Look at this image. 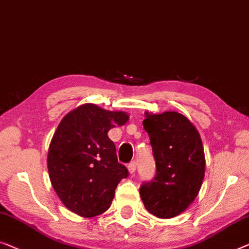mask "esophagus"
Instances as JSON below:
<instances>
[{"label":"esophagus","instance_id":"obj_1","mask_svg":"<svg viewBox=\"0 0 249 249\" xmlns=\"http://www.w3.org/2000/svg\"><path fill=\"white\" fill-rule=\"evenodd\" d=\"M127 169L129 171V174H134L135 173V170H136V162H135V161H132V162L128 164Z\"/></svg>","mask_w":249,"mask_h":249}]
</instances>
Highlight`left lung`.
<instances>
[{"label": "left lung", "instance_id": "1", "mask_svg": "<svg viewBox=\"0 0 249 249\" xmlns=\"http://www.w3.org/2000/svg\"><path fill=\"white\" fill-rule=\"evenodd\" d=\"M143 128L150 136L157 175L140 188L151 214L170 219L194 202L205 175V155L195 125L177 111L145 113Z\"/></svg>", "mask_w": 249, "mask_h": 249}]
</instances>
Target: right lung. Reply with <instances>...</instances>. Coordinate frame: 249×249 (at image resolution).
<instances>
[{
	"instance_id": "1",
	"label": "right lung",
	"mask_w": 249,
	"mask_h": 249,
	"mask_svg": "<svg viewBox=\"0 0 249 249\" xmlns=\"http://www.w3.org/2000/svg\"><path fill=\"white\" fill-rule=\"evenodd\" d=\"M128 120L126 111L89 103L59 122L48 149L47 168L55 193L71 212L92 218L109 209L118 183L128 171L118 163L108 132Z\"/></svg>"
}]
</instances>
